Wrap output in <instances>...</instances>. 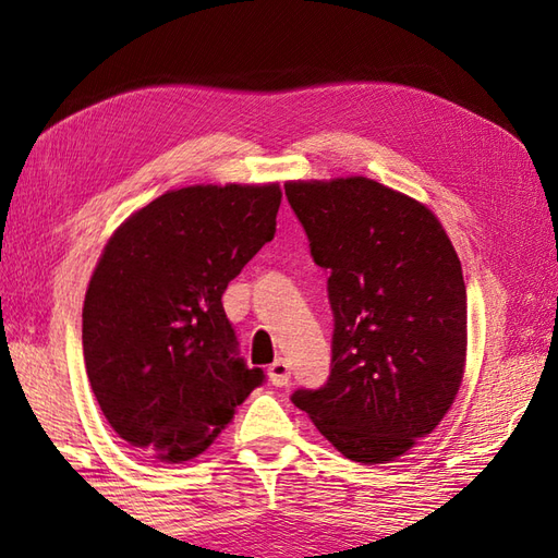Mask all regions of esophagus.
Wrapping results in <instances>:
<instances>
[{
	"mask_svg": "<svg viewBox=\"0 0 558 558\" xmlns=\"http://www.w3.org/2000/svg\"><path fill=\"white\" fill-rule=\"evenodd\" d=\"M268 378L272 386H288L290 381V364L286 360H276L268 366Z\"/></svg>",
	"mask_w": 558,
	"mask_h": 558,
	"instance_id": "34e87169",
	"label": "esophagus"
}]
</instances>
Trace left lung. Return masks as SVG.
Masks as SVG:
<instances>
[{"mask_svg": "<svg viewBox=\"0 0 558 558\" xmlns=\"http://www.w3.org/2000/svg\"><path fill=\"white\" fill-rule=\"evenodd\" d=\"M286 194L330 272L336 318L328 384L292 402L345 458L396 460L446 417L465 374L460 258L429 208L369 177L294 180Z\"/></svg>", "mask_w": 558, "mask_h": 558, "instance_id": "8db88e82", "label": "left lung"}]
</instances>
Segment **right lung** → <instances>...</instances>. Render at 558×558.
Here are the masks:
<instances>
[{
  "instance_id": "right-lung-1",
  "label": "right lung",
  "mask_w": 558,
  "mask_h": 558,
  "mask_svg": "<svg viewBox=\"0 0 558 558\" xmlns=\"http://www.w3.org/2000/svg\"><path fill=\"white\" fill-rule=\"evenodd\" d=\"M270 184H194L134 210L83 302V360L117 436L160 462L204 453L264 372L236 357L228 282L276 234Z\"/></svg>"
}]
</instances>
